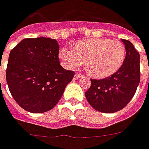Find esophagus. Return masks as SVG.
I'll return each mask as SVG.
<instances>
[{
	"instance_id": "esophagus-1",
	"label": "esophagus",
	"mask_w": 149,
	"mask_h": 149,
	"mask_svg": "<svg viewBox=\"0 0 149 149\" xmlns=\"http://www.w3.org/2000/svg\"><path fill=\"white\" fill-rule=\"evenodd\" d=\"M82 77V74H81L79 73H76L75 74H74V79H80V78H81Z\"/></svg>"
}]
</instances>
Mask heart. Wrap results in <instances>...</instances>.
Returning <instances> with one entry per match:
<instances>
[{"label":"heart","mask_w":149,"mask_h":149,"mask_svg":"<svg viewBox=\"0 0 149 149\" xmlns=\"http://www.w3.org/2000/svg\"><path fill=\"white\" fill-rule=\"evenodd\" d=\"M126 54V48L120 41L89 39L78 41L74 49L63 48L59 56L66 68L74 69L85 63V68L89 75L105 78L121 68Z\"/></svg>","instance_id":"heart-1"}]
</instances>
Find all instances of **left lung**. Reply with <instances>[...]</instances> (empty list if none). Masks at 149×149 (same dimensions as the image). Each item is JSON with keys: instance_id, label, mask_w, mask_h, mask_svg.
I'll list each match as a JSON object with an SVG mask.
<instances>
[{"instance_id": "8db88e82", "label": "left lung", "mask_w": 149, "mask_h": 149, "mask_svg": "<svg viewBox=\"0 0 149 149\" xmlns=\"http://www.w3.org/2000/svg\"><path fill=\"white\" fill-rule=\"evenodd\" d=\"M126 54L123 65L116 73L102 79H90L86 92L88 102L95 110L113 113L122 110L131 100L141 79L140 54L128 40L122 39Z\"/></svg>"}]
</instances>
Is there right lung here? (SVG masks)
I'll return each instance as SVG.
<instances>
[{
  "mask_svg": "<svg viewBox=\"0 0 149 149\" xmlns=\"http://www.w3.org/2000/svg\"><path fill=\"white\" fill-rule=\"evenodd\" d=\"M74 75L60 64L59 45L48 38H25L10 52L6 80L14 100L24 110L43 113L59 102Z\"/></svg>",
  "mask_w": 149,
  "mask_h": 149,
  "instance_id": "1",
  "label": "right lung"
}]
</instances>
